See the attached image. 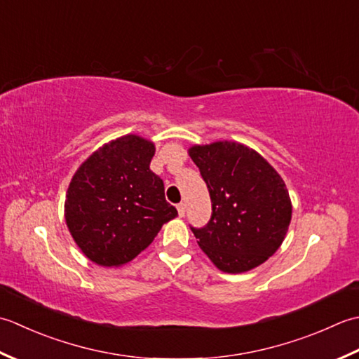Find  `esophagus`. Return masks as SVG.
I'll list each match as a JSON object with an SVG mask.
<instances>
[{
    "label": "esophagus",
    "instance_id": "esophagus-1",
    "mask_svg": "<svg viewBox=\"0 0 359 359\" xmlns=\"http://www.w3.org/2000/svg\"><path fill=\"white\" fill-rule=\"evenodd\" d=\"M177 209H178L180 217H184V214H186V204L184 203H180L178 206H177Z\"/></svg>",
    "mask_w": 359,
    "mask_h": 359
}]
</instances>
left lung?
<instances>
[{
    "label": "left lung",
    "instance_id": "8db88e82",
    "mask_svg": "<svg viewBox=\"0 0 359 359\" xmlns=\"http://www.w3.org/2000/svg\"><path fill=\"white\" fill-rule=\"evenodd\" d=\"M209 189L210 220L194 228L201 250L224 273L262 265L279 250L291 222L287 186L257 151L223 141L189 150Z\"/></svg>",
    "mask_w": 359,
    "mask_h": 359
}]
</instances>
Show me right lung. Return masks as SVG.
<instances>
[{
	"instance_id": "1",
	"label": "right lung",
	"mask_w": 359,
	"mask_h": 359,
	"mask_svg": "<svg viewBox=\"0 0 359 359\" xmlns=\"http://www.w3.org/2000/svg\"><path fill=\"white\" fill-rule=\"evenodd\" d=\"M155 145L136 135L105 144L79 167L68 187L65 220L77 246L102 266L144 251L178 215L164 182L150 170Z\"/></svg>"
}]
</instances>
